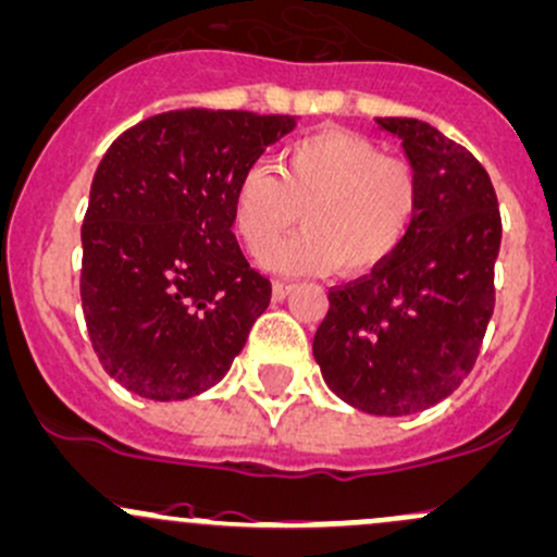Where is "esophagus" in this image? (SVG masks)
I'll list each match as a JSON object with an SVG mask.
<instances>
[{
	"mask_svg": "<svg viewBox=\"0 0 557 557\" xmlns=\"http://www.w3.org/2000/svg\"><path fill=\"white\" fill-rule=\"evenodd\" d=\"M290 290H294V283H288V280H274V285H272L274 301H283Z\"/></svg>",
	"mask_w": 557,
	"mask_h": 557,
	"instance_id": "obj_1",
	"label": "esophagus"
}]
</instances>
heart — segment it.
<instances>
[{
  "label": "heart",
  "mask_w": 557,
  "mask_h": 557,
  "mask_svg": "<svg viewBox=\"0 0 557 557\" xmlns=\"http://www.w3.org/2000/svg\"><path fill=\"white\" fill-rule=\"evenodd\" d=\"M417 168L384 157L379 144L344 127H325L285 149L277 173L256 165L234 191V232L261 253L298 221L307 226L274 245V272L366 274L400 250L419 215Z\"/></svg>",
  "instance_id": "b5f03b06"
}]
</instances>
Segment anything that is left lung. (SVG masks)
<instances>
[{
  "instance_id": "left-lung-1",
  "label": "left lung",
  "mask_w": 557,
  "mask_h": 557,
  "mask_svg": "<svg viewBox=\"0 0 557 557\" xmlns=\"http://www.w3.org/2000/svg\"><path fill=\"white\" fill-rule=\"evenodd\" d=\"M421 184L406 243L371 274L331 288L312 352L349 406L406 417L446 400L475 366L494 314L502 215L475 157L432 125L379 116Z\"/></svg>"
}]
</instances>
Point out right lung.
<instances>
[{
	"label": "right lung",
	"mask_w": 557,
	"mask_h": 557,
	"mask_svg": "<svg viewBox=\"0 0 557 557\" xmlns=\"http://www.w3.org/2000/svg\"><path fill=\"white\" fill-rule=\"evenodd\" d=\"M296 116L175 109L122 133L82 224V309L103 371L149 400L226 376L272 283L234 237V191Z\"/></svg>",
	"instance_id": "1"
}]
</instances>
